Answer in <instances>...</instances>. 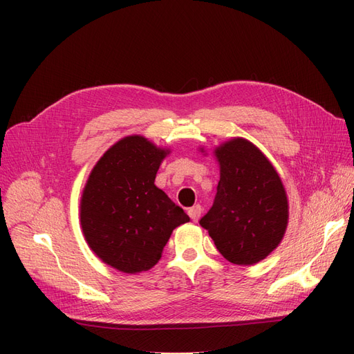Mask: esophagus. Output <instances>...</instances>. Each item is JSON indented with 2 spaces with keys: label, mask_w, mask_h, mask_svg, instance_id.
<instances>
[{
  "label": "esophagus",
  "mask_w": 354,
  "mask_h": 354,
  "mask_svg": "<svg viewBox=\"0 0 354 354\" xmlns=\"http://www.w3.org/2000/svg\"><path fill=\"white\" fill-rule=\"evenodd\" d=\"M187 214H189V217L192 218V221H198L199 217H201V214H202V208H201V205H195V207H192V208L187 209Z\"/></svg>",
  "instance_id": "esophagus-1"
}]
</instances>
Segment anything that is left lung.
<instances>
[{
    "instance_id": "1",
    "label": "left lung",
    "mask_w": 354,
    "mask_h": 354,
    "mask_svg": "<svg viewBox=\"0 0 354 354\" xmlns=\"http://www.w3.org/2000/svg\"><path fill=\"white\" fill-rule=\"evenodd\" d=\"M220 181L212 207L199 220L224 259L250 266L283 238L288 201L281 177L259 149L233 138L216 151Z\"/></svg>"
}]
</instances>
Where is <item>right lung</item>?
Returning <instances> with one entry per match:
<instances>
[{
    "instance_id": "1",
    "label": "right lung",
    "mask_w": 354,
    "mask_h": 354,
    "mask_svg": "<svg viewBox=\"0 0 354 354\" xmlns=\"http://www.w3.org/2000/svg\"><path fill=\"white\" fill-rule=\"evenodd\" d=\"M168 151L140 136L113 145L93 168L81 199V226L90 248L124 273L149 270L186 212L155 186Z\"/></svg>"
}]
</instances>
